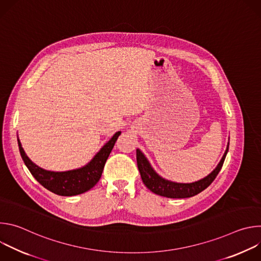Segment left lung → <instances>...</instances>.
I'll return each instance as SVG.
<instances>
[{
	"instance_id": "left-lung-1",
	"label": "left lung",
	"mask_w": 261,
	"mask_h": 261,
	"mask_svg": "<svg viewBox=\"0 0 261 261\" xmlns=\"http://www.w3.org/2000/svg\"><path fill=\"white\" fill-rule=\"evenodd\" d=\"M228 147L229 140L227 143L226 151L224 155H223L222 159L220 160L219 164L217 165V167L205 177L193 182H176L162 177L155 171L151 163L148 162V160L139 148L136 150L137 167L140 172V176L143 184L146 186V188L148 190H151L153 193L168 198H188L202 192L214 181L219 171L221 170L223 163H224L225 157L228 152Z\"/></svg>"
}]
</instances>
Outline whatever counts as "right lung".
<instances>
[{"label": "right lung", "mask_w": 261, "mask_h": 261, "mask_svg": "<svg viewBox=\"0 0 261 261\" xmlns=\"http://www.w3.org/2000/svg\"><path fill=\"white\" fill-rule=\"evenodd\" d=\"M120 135L121 131H118L116 134H114V136L100 148V151L88 164L81 168L67 171H50L36 165L27 156L18 137L17 142L20 156L25 166L32 175L44 188L61 196H74L89 191L98 182L102 175L105 162Z\"/></svg>", "instance_id": "add662e5"}]
</instances>
